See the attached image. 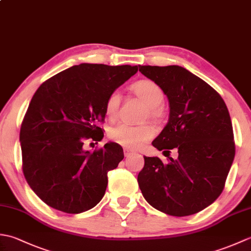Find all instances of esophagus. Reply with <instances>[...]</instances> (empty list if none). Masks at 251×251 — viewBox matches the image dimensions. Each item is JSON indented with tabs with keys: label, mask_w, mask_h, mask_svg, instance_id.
Returning a JSON list of instances; mask_svg holds the SVG:
<instances>
[{
	"label": "esophagus",
	"mask_w": 251,
	"mask_h": 251,
	"mask_svg": "<svg viewBox=\"0 0 251 251\" xmlns=\"http://www.w3.org/2000/svg\"><path fill=\"white\" fill-rule=\"evenodd\" d=\"M124 154H125L126 157H128L129 155H131V154H134V151L129 150V149H124Z\"/></svg>",
	"instance_id": "esophagus-1"
}]
</instances>
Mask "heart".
<instances>
[{"label":"heart","instance_id":"heart-1","mask_svg":"<svg viewBox=\"0 0 251 251\" xmlns=\"http://www.w3.org/2000/svg\"><path fill=\"white\" fill-rule=\"evenodd\" d=\"M131 90L138 98H140L148 105L146 116H149L153 121L161 119L163 114L161 104L163 103L165 95L162 87L157 83L151 81V79H141V81H138L131 85ZM121 100V94L117 90L112 92L106 97L104 112L108 119H116L117 114H119ZM108 136L112 141L119 143L122 147L127 149H137L145 142L152 139L154 136V129L152 126L148 124L134 126L121 123V124L111 127Z\"/></svg>","mask_w":251,"mask_h":251}]
</instances>
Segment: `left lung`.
<instances>
[{
    "label": "left lung",
    "instance_id": "left-lung-1",
    "mask_svg": "<svg viewBox=\"0 0 251 251\" xmlns=\"http://www.w3.org/2000/svg\"><path fill=\"white\" fill-rule=\"evenodd\" d=\"M169 100L167 125L152 142L178 158L145 156L138 184L147 201L165 214L194 215L225 189L234 156L233 127L226 104L209 84L179 66H139ZM166 156V155H165Z\"/></svg>",
    "mask_w": 251,
    "mask_h": 251
}]
</instances>
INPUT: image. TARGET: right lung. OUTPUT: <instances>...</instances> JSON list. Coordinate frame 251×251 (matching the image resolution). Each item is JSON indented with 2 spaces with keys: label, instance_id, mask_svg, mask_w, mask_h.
<instances>
[{
  "label": "right lung",
  "instance_id": "right-lung-1",
  "mask_svg": "<svg viewBox=\"0 0 251 251\" xmlns=\"http://www.w3.org/2000/svg\"><path fill=\"white\" fill-rule=\"evenodd\" d=\"M137 71V66L81 63L37 88L21 123L20 145L25 178L46 205L81 214L102 199L108 173L124 152L115 142L94 152L83 146L102 139L97 123L104 121L106 97Z\"/></svg>",
  "mask_w": 251,
  "mask_h": 251
}]
</instances>
